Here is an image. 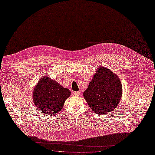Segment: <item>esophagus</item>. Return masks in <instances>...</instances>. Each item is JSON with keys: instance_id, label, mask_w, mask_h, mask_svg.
Wrapping results in <instances>:
<instances>
[{"instance_id": "1", "label": "esophagus", "mask_w": 155, "mask_h": 155, "mask_svg": "<svg viewBox=\"0 0 155 155\" xmlns=\"http://www.w3.org/2000/svg\"><path fill=\"white\" fill-rule=\"evenodd\" d=\"M73 95L75 96H79V95H80V92H75L74 93H73Z\"/></svg>"}]
</instances>
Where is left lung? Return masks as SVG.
<instances>
[{
  "label": "left lung",
  "mask_w": 155,
  "mask_h": 155,
  "mask_svg": "<svg viewBox=\"0 0 155 155\" xmlns=\"http://www.w3.org/2000/svg\"><path fill=\"white\" fill-rule=\"evenodd\" d=\"M122 94L123 86L119 77L110 69L101 67L96 70L83 95L95 113L105 114L117 107Z\"/></svg>",
  "instance_id": "8db88e82"
}]
</instances>
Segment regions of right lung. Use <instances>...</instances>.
<instances>
[{
	"label": "right lung",
	"mask_w": 155,
	"mask_h": 155,
	"mask_svg": "<svg viewBox=\"0 0 155 155\" xmlns=\"http://www.w3.org/2000/svg\"><path fill=\"white\" fill-rule=\"evenodd\" d=\"M71 95L69 89L45 75L40 78L32 92V100L38 110L48 115L60 112Z\"/></svg>",
	"instance_id": "add662e5"
}]
</instances>
